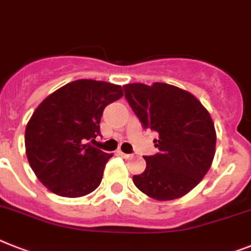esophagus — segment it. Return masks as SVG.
<instances>
[{"mask_svg": "<svg viewBox=\"0 0 251 251\" xmlns=\"http://www.w3.org/2000/svg\"><path fill=\"white\" fill-rule=\"evenodd\" d=\"M118 154L121 155L122 158H124V159H130V158H132V155H130V154H126V152H123V151H118Z\"/></svg>", "mask_w": 251, "mask_h": 251, "instance_id": "1", "label": "esophagus"}]
</instances>
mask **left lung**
<instances>
[{
    "instance_id": "1",
    "label": "left lung",
    "mask_w": 251,
    "mask_h": 251,
    "mask_svg": "<svg viewBox=\"0 0 251 251\" xmlns=\"http://www.w3.org/2000/svg\"><path fill=\"white\" fill-rule=\"evenodd\" d=\"M124 96L144 129L159 134V152L144 156L146 169L133 176L136 187L160 201L175 200L201 181L215 154L214 123L201 102L167 83L123 86Z\"/></svg>"
}]
</instances>
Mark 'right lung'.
<instances>
[{"label":"right lung","mask_w":251,"mask_h":251,"mask_svg":"<svg viewBox=\"0 0 251 251\" xmlns=\"http://www.w3.org/2000/svg\"><path fill=\"white\" fill-rule=\"evenodd\" d=\"M123 90L101 80L79 79L59 88L39 103L25 129L26 156L50 191L80 198L101 183L113 154L93 148L103 109Z\"/></svg>","instance_id":"1"}]
</instances>
